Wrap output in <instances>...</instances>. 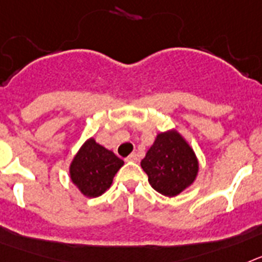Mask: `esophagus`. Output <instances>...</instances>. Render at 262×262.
<instances>
[{
    "mask_svg": "<svg viewBox=\"0 0 262 262\" xmlns=\"http://www.w3.org/2000/svg\"><path fill=\"white\" fill-rule=\"evenodd\" d=\"M126 161H128V162H137V161H138V156L136 153H132L130 156L126 157Z\"/></svg>",
    "mask_w": 262,
    "mask_h": 262,
    "instance_id": "1",
    "label": "esophagus"
}]
</instances>
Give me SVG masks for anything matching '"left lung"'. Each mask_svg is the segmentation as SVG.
Here are the masks:
<instances>
[{"label":"left lung","instance_id":"1","mask_svg":"<svg viewBox=\"0 0 262 262\" xmlns=\"http://www.w3.org/2000/svg\"><path fill=\"white\" fill-rule=\"evenodd\" d=\"M150 186L165 196H177L190 187L199 172L194 149L175 128L157 133L141 161Z\"/></svg>","mask_w":262,"mask_h":262}]
</instances>
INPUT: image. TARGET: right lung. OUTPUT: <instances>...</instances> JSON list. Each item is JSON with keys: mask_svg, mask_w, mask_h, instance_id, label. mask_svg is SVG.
<instances>
[{"mask_svg": "<svg viewBox=\"0 0 262 262\" xmlns=\"http://www.w3.org/2000/svg\"><path fill=\"white\" fill-rule=\"evenodd\" d=\"M122 166L124 161L112 150L90 137L79 147L68 171L72 185L80 194L85 198H97L111 187L115 175Z\"/></svg>", "mask_w": 262, "mask_h": 262, "instance_id": "add662e5", "label": "right lung"}]
</instances>
